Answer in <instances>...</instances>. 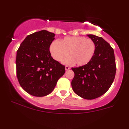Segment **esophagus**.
<instances>
[{"instance_id": "obj_1", "label": "esophagus", "mask_w": 129, "mask_h": 129, "mask_svg": "<svg viewBox=\"0 0 129 129\" xmlns=\"http://www.w3.org/2000/svg\"><path fill=\"white\" fill-rule=\"evenodd\" d=\"M71 69V67H69V66H68V65H66V66H65V70H69V69Z\"/></svg>"}]
</instances>
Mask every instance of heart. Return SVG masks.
Masks as SVG:
<instances>
[{"label": "heart", "instance_id": "heart-1", "mask_svg": "<svg viewBox=\"0 0 129 129\" xmlns=\"http://www.w3.org/2000/svg\"><path fill=\"white\" fill-rule=\"evenodd\" d=\"M95 45L91 39L85 37H66L61 41L54 40L50 46V52L54 60L61 62L68 56L71 57L65 61L66 64L75 63L84 66L92 59Z\"/></svg>", "mask_w": 129, "mask_h": 129}]
</instances>
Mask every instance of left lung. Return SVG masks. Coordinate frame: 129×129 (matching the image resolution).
Segmentation results:
<instances>
[{"label":"left lung","mask_w":129,"mask_h":129,"mask_svg":"<svg viewBox=\"0 0 129 129\" xmlns=\"http://www.w3.org/2000/svg\"><path fill=\"white\" fill-rule=\"evenodd\" d=\"M95 45L92 59L88 64L72 68L75 77L71 84L76 94L86 100L95 99L105 93L116 73L114 50L101 37L88 35Z\"/></svg>","instance_id":"left-lung-1"}]
</instances>
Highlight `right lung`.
<instances>
[{
  "mask_svg": "<svg viewBox=\"0 0 129 129\" xmlns=\"http://www.w3.org/2000/svg\"><path fill=\"white\" fill-rule=\"evenodd\" d=\"M55 35L46 30L29 35L16 54V75L24 90L36 97L51 93L65 73V66L52 57L49 47Z\"/></svg>",
  "mask_w": 129,
  "mask_h": 129,
  "instance_id": "add662e5",
  "label": "right lung"
}]
</instances>
